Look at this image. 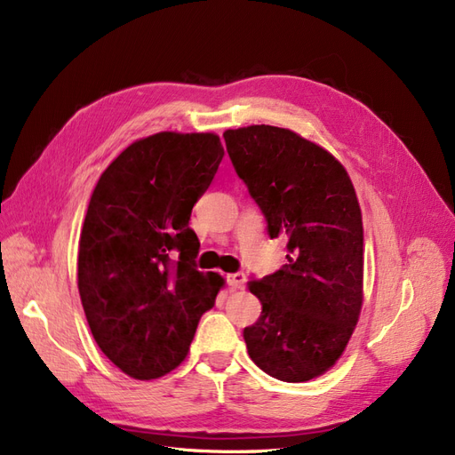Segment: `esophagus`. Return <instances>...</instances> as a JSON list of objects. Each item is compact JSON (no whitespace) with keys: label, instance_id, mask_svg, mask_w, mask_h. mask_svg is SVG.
Masks as SVG:
<instances>
[{"label":"esophagus","instance_id":"esophagus-1","mask_svg":"<svg viewBox=\"0 0 455 455\" xmlns=\"http://www.w3.org/2000/svg\"><path fill=\"white\" fill-rule=\"evenodd\" d=\"M227 283H228L232 289H243V285H245V274H243V272L228 274V275H227Z\"/></svg>","mask_w":455,"mask_h":455}]
</instances>
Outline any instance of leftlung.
I'll use <instances>...</instances> for the list:
<instances>
[{
	"instance_id": "8db88e82",
	"label": "left lung",
	"mask_w": 455,
	"mask_h": 455,
	"mask_svg": "<svg viewBox=\"0 0 455 455\" xmlns=\"http://www.w3.org/2000/svg\"><path fill=\"white\" fill-rule=\"evenodd\" d=\"M227 151L287 265L249 282L260 300L243 329L251 361L282 382H307L339 361L363 304V221L355 188L329 151L287 128L227 130Z\"/></svg>"
}]
</instances>
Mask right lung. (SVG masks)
<instances>
[{
  "label": "right lung",
  "instance_id": "1",
  "mask_svg": "<svg viewBox=\"0 0 455 455\" xmlns=\"http://www.w3.org/2000/svg\"><path fill=\"white\" fill-rule=\"evenodd\" d=\"M225 149L215 134L158 132L100 175L81 230L77 285L100 349L136 379L173 371L225 280L196 270L190 212Z\"/></svg>",
  "mask_w": 455,
  "mask_h": 455
}]
</instances>
